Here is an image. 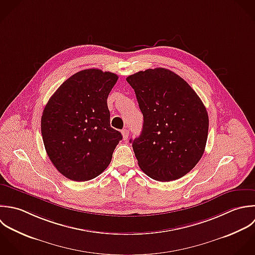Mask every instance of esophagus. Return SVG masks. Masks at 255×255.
<instances>
[{
  "label": "esophagus",
  "instance_id": "esophagus-1",
  "mask_svg": "<svg viewBox=\"0 0 255 255\" xmlns=\"http://www.w3.org/2000/svg\"><path fill=\"white\" fill-rule=\"evenodd\" d=\"M122 136H123V139L124 140H127L128 137H129V129L128 128H124L122 130Z\"/></svg>",
  "mask_w": 255,
  "mask_h": 255
}]
</instances>
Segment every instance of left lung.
<instances>
[{"instance_id":"left-lung-1","label":"left lung","mask_w":255,"mask_h":255,"mask_svg":"<svg viewBox=\"0 0 255 255\" xmlns=\"http://www.w3.org/2000/svg\"><path fill=\"white\" fill-rule=\"evenodd\" d=\"M126 80L144 117L141 135L130 140L140 169L160 182L182 178L205 152L209 115L203 101L187 81L163 67Z\"/></svg>"}]
</instances>
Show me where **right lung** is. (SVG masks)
<instances>
[{
    "label": "right lung",
    "instance_id": "add662e5",
    "mask_svg": "<svg viewBox=\"0 0 255 255\" xmlns=\"http://www.w3.org/2000/svg\"><path fill=\"white\" fill-rule=\"evenodd\" d=\"M117 79L115 73L96 68L78 71L57 88L43 109L40 127L46 154L71 181L99 176L122 140L110 126L107 106Z\"/></svg>",
    "mask_w": 255,
    "mask_h": 255
}]
</instances>
